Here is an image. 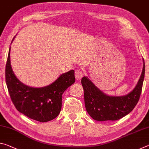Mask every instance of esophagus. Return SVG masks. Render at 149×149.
<instances>
[{
	"label": "esophagus",
	"mask_w": 149,
	"mask_h": 149,
	"mask_svg": "<svg viewBox=\"0 0 149 149\" xmlns=\"http://www.w3.org/2000/svg\"><path fill=\"white\" fill-rule=\"evenodd\" d=\"M84 73L82 71V70H75V79H76L77 81H79L81 79V77L84 76Z\"/></svg>",
	"instance_id": "obj_1"
}]
</instances>
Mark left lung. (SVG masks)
<instances>
[{
  "label": "left lung",
  "mask_w": 149,
  "mask_h": 149,
  "mask_svg": "<svg viewBox=\"0 0 149 149\" xmlns=\"http://www.w3.org/2000/svg\"><path fill=\"white\" fill-rule=\"evenodd\" d=\"M145 62L139 79L134 89L123 96H110L100 90L88 77L81 79L84 90L85 108L93 120L115 121L130 113L137 104L145 77Z\"/></svg>",
  "instance_id": "1"
}]
</instances>
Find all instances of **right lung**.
<instances>
[{
	"instance_id": "add662e5",
	"label": "right lung",
	"mask_w": 149,
	"mask_h": 149,
	"mask_svg": "<svg viewBox=\"0 0 149 149\" xmlns=\"http://www.w3.org/2000/svg\"><path fill=\"white\" fill-rule=\"evenodd\" d=\"M5 70L6 85L15 107L22 114L40 122H49L58 116L63 93L75 81V72L72 70L60 75L47 86L33 87L25 85L17 79L12 70L10 47Z\"/></svg>"
}]
</instances>
